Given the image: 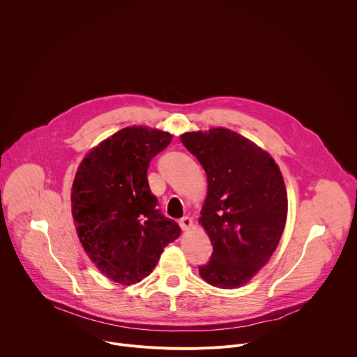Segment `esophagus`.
Masks as SVG:
<instances>
[{"label": "esophagus", "instance_id": "obj_1", "mask_svg": "<svg viewBox=\"0 0 357 357\" xmlns=\"http://www.w3.org/2000/svg\"><path fill=\"white\" fill-rule=\"evenodd\" d=\"M179 225H181L182 230H188V229H190V227L193 226V222H192V219H190L189 216H183V218L179 220Z\"/></svg>", "mask_w": 357, "mask_h": 357}]
</instances>
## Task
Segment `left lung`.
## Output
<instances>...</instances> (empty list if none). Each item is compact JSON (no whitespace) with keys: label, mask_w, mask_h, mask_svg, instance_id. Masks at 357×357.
Segmentation results:
<instances>
[{"label":"left lung","mask_w":357,"mask_h":357,"mask_svg":"<svg viewBox=\"0 0 357 357\" xmlns=\"http://www.w3.org/2000/svg\"><path fill=\"white\" fill-rule=\"evenodd\" d=\"M181 141L208 175L200 223L213 252L199 274L223 289L244 285L267 264L285 227L281 171L266 151L226 128L185 132Z\"/></svg>","instance_id":"obj_1"}]
</instances>
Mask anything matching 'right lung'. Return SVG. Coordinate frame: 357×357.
<instances>
[{
    "label": "right lung",
    "instance_id": "obj_1",
    "mask_svg": "<svg viewBox=\"0 0 357 357\" xmlns=\"http://www.w3.org/2000/svg\"><path fill=\"white\" fill-rule=\"evenodd\" d=\"M172 139L169 132L127 127L82 161L72 186L77 236L97 268L131 285L157 266L181 227L157 209L146 179L149 161Z\"/></svg>",
    "mask_w": 357,
    "mask_h": 357
}]
</instances>
